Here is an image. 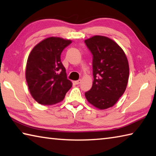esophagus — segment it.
Segmentation results:
<instances>
[{
    "instance_id": "esophagus-1",
    "label": "esophagus",
    "mask_w": 156,
    "mask_h": 156,
    "mask_svg": "<svg viewBox=\"0 0 156 156\" xmlns=\"http://www.w3.org/2000/svg\"><path fill=\"white\" fill-rule=\"evenodd\" d=\"M81 82H82V80H81V79H80V80H78L75 81V84H79L80 83H81Z\"/></svg>"
}]
</instances>
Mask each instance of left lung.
<instances>
[{"mask_svg": "<svg viewBox=\"0 0 156 156\" xmlns=\"http://www.w3.org/2000/svg\"><path fill=\"white\" fill-rule=\"evenodd\" d=\"M93 55L92 87L85 92L89 103L100 109L114 105L125 91L129 67L122 49L107 37L94 36L84 41Z\"/></svg>", "mask_w": 156, "mask_h": 156, "instance_id": "left-lung-1", "label": "left lung"}]
</instances>
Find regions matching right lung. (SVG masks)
<instances>
[{
    "label": "right lung",
    "mask_w": 156,
    "mask_h": 156,
    "mask_svg": "<svg viewBox=\"0 0 156 156\" xmlns=\"http://www.w3.org/2000/svg\"><path fill=\"white\" fill-rule=\"evenodd\" d=\"M71 43L69 40L49 37L37 44L29 55L26 80L31 96L39 104L61 102L72 87L60 60L63 49Z\"/></svg>",
    "instance_id": "obj_1"
}]
</instances>
